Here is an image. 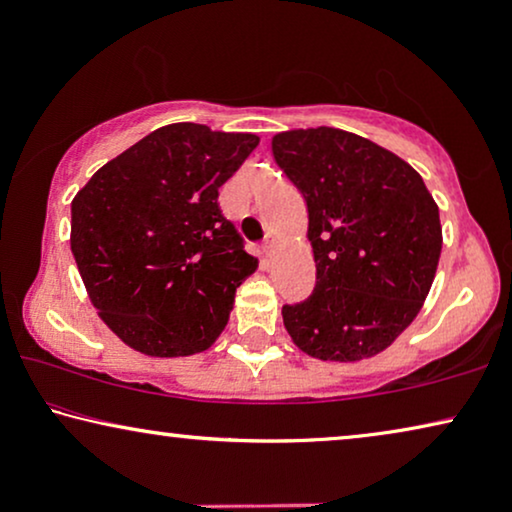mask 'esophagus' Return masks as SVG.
Returning a JSON list of instances; mask_svg holds the SVG:
<instances>
[{"label":"esophagus","mask_w":512,"mask_h":512,"mask_svg":"<svg viewBox=\"0 0 512 512\" xmlns=\"http://www.w3.org/2000/svg\"><path fill=\"white\" fill-rule=\"evenodd\" d=\"M277 235L275 233H268V237H265V244H263V254L265 256H272V254H275V249H277Z\"/></svg>","instance_id":"esophagus-1"}]
</instances>
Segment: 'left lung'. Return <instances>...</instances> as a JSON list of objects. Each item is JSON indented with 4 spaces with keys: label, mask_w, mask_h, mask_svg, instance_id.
I'll return each mask as SVG.
<instances>
[{
    "label": "left lung",
    "mask_w": 512,
    "mask_h": 512,
    "mask_svg": "<svg viewBox=\"0 0 512 512\" xmlns=\"http://www.w3.org/2000/svg\"><path fill=\"white\" fill-rule=\"evenodd\" d=\"M272 156L307 202L317 284L284 305L291 340L321 361L380 354L422 310L436 277L443 228L415 167L338 128L286 130Z\"/></svg>",
    "instance_id": "8db88e82"
}]
</instances>
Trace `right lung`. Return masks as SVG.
Listing matches in <instances>:
<instances>
[{
  "label": "right lung",
  "mask_w": 512,
  "mask_h": 512,
  "mask_svg": "<svg viewBox=\"0 0 512 512\" xmlns=\"http://www.w3.org/2000/svg\"><path fill=\"white\" fill-rule=\"evenodd\" d=\"M251 132L172 123L97 170L72 200V254L97 314L146 356L205 352L258 268L219 207Z\"/></svg>",
  "instance_id": "obj_1"
}]
</instances>
